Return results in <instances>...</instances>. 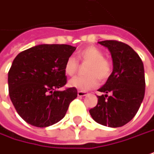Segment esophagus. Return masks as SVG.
Wrapping results in <instances>:
<instances>
[{
	"label": "esophagus",
	"instance_id": "1",
	"mask_svg": "<svg viewBox=\"0 0 154 154\" xmlns=\"http://www.w3.org/2000/svg\"><path fill=\"white\" fill-rule=\"evenodd\" d=\"M78 97H85V96H86V94H85V92H84V91H78Z\"/></svg>",
	"mask_w": 154,
	"mask_h": 154
}]
</instances>
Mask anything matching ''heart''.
Returning a JSON list of instances; mask_svg holds the SVG:
<instances>
[{"label": "heart", "instance_id": "b5f03b06", "mask_svg": "<svg viewBox=\"0 0 154 154\" xmlns=\"http://www.w3.org/2000/svg\"><path fill=\"white\" fill-rule=\"evenodd\" d=\"M78 59L82 63H88L85 77H75L70 79L69 85L77 90L86 91H90L99 85V79L106 80L112 73V65L110 62L104 58V54L97 47L93 46H86L79 51L77 54ZM79 68L78 61L74 57H69L64 64V72L67 75L74 76Z\"/></svg>", "mask_w": 154, "mask_h": 154}]
</instances>
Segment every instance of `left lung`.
<instances>
[{
    "label": "left lung",
    "mask_w": 154,
    "mask_h": 154,
    "mask_svg": "<svg viewBox=\"0 0 154 154\" xmlns=\"http://www.w3.org/2000/svg\"><path fill=\"white\" fill-rule=\"evenodd\" d=\"M113 58V72L98 90L96 107L90 113L96 122L108 127H120L137 114L144 98L145 75L142 59L127 44L117 41H99Z\"/></svg>",
    "instance_id": "8db88e82"
}]
</instances>
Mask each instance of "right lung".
Instances as JSON below:
<instances>
[{
    "label": "right lung",
    "mask_w": 154,
    "mask_h": 154,
    "mask_svg": "<svg viewBox=\"0 0 154 154\" xmlns=\"http://www.w3.org/2000/svg\"><path fill=\"white\" fill-rule=\"evenodd\" d=\"M76 47L69 45H38L20 52L8 72L9 96L17 113L36 127L60 121L77 90H58L67 83L64 64Z\"/></svg>",
    "instance_id": "1"
}]
</instances>
